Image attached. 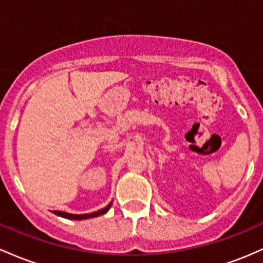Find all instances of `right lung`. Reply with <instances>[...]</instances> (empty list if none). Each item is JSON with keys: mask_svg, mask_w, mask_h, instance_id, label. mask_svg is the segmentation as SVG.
<instances>
[{"mask_svg": "<svg viewBox=\"0 0 263 263\" xmlns=\"http://www.w3.org/2000/svg\"><path fill=\"white\" fill-rule=\"evenodd\" d=\"M110 206H111V202L109 203L107 208L102 209V210L92 212V214H85V215H73V214H67V212H63V211H53V214L58 215V216H61V217H64V219H69V220H84V219H90V217H97V216H99V215L105 214V212L110 209Z\"/></svg>", "mask_w": 263, "mask_h": 263, "instance_id": "obj_1", "label": "right lung"}]
</instances>
